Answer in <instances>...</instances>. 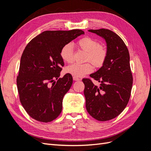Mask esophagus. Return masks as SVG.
I'll list each match as a JSON object with an SVG mask.
<instances>
[{"instance_id": "1", "label": "esophagus", "mask_w": 151, "mask_h": 151, "mask_svg": "<svg viewBox=\"0 0 151 151\" xmlns=\"http://www.w3.org/2000/svg\"><path fill=\"white\" fill-rule=\"evenodd\" d=\"M73 79H74V81H81V79L78 78V77H73Z\"/></svg>"}]
</instances>
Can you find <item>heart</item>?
Wrapping results in <instances>:
<instances>
[{
    "label": "heart",
    "mask_w": 151,
    "mask_h": 151,
    "mask_svg": "<svg viewBox=\"0 0 151 151\" xmlns=\"http://www.w3.org/2000/svg\"><path fill=\"white\" fill-rule=\"evenodd\" d=\"M77 45L82 50L87 52L86 61H91L96 67L103 65L107 56V51L102 45H98L96 40L90 37L81 38L77 42ZM60 57L62 60L67 63L74 60V52L72 45L70 43L65 45L60 50ZM94 67L90 62L83 64L74 63L67 66L65 71L68 74L74 77H81L93 71Z\"/></svg>",
    "instance_id": "b5f03b06"
}]
</instances>
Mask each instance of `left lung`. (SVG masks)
I'll return each mask as SVG.
<instances>
[{
  "mask_svg": "<svg viewBox=\"0 0 151 151\" xmlns=\"http://www.w3.org/2000/svg\"><path fill=\"white\" fill-rule=\"evenodd\" d=\"M106 43L107 56L102 67L90 75L100 83L95 86L83 79L86 107L89 115L98 121L115 118L129 103L133 84L129 50L122 39L107 29H89Z\"/></svg>",
  "mask_w": 151,
  "mask_h": 151,
  "instance_id": "8db88e82",
  "label": "left lung"
}]
</instances>
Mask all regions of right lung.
Masks as SVG:
<instances>
[{"instance_id": "1", "label": "right lung", "mask_w": 151, "mask_h": 151, "mask_svg": "<svg viewBox=\"0 0 151 151\" xmlns=\"http://www.w3.org/2000/svg\"><path fill=\"white\" fill-rule=\"evenodd\" d=\"M84 33L81 29L45 31L27 45L21 58L17 87L22 106L33 119L47 123L60 114L63 96L73 82L68 74L59 78L64 65L60 50Z\"/></svg>"}]
</instances>
